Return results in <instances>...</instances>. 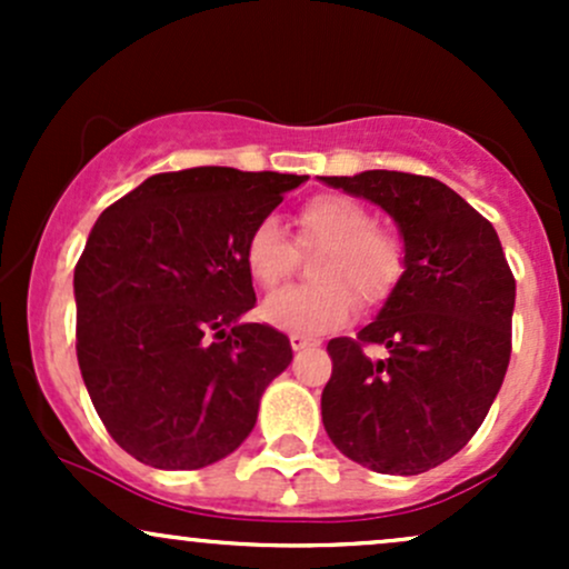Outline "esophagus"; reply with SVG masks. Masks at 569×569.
<instances>
[{
  "label": "esophagus",
  "instance_id": "1",
  "mask_svg": "<svg viewBox=\"0 0 569 569\" xmlns=\"http://www.w3.org/2000/svg\"><path fill=\"white\" fill-rule=\"evenodd\" d=\"M316 339H310V337H302V335H293L291 337V348L293 350H305V348H316Z\"/></svg>",
  "mask_w": 569,
  "mask_h": 569
}]
</instances>
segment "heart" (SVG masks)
I'll return each mask as SVG.
<instances>
[{"mask_svg":"<svg viewBox=\"0 0 569 569\" xmlns=\"http://www.w3.org/2000/svg\"><path fill=\"white\" fill-rule=\"evenodd\" d=\"M297 246L276 219H262L246 238V267L262 289H276L297 270L302 253L312 262V286L276 291L262 307L267 323L291 335L316 337L345 326L356 312L375 310L393 293L403 272L401 238L371 221L369 208L348 194L326 192L305 200L297 217Z\"/></svg>","mask_w":569,"mask_h":569,"instance_id":"heart-1","label":"heart"}]
</instances>
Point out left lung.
<instances>
[{
    "label": "left lung",
    "mask_w": 569,
    "mask_h": 569,
    "mask_svg": "<svg viewBox=\"0 0 569 569\" xmlns=\"http://www.w3.org/2000/svg\"><path fill=\"white\" fill-rule=\"evenodd\" d=\"M382 206L403 234V276L356 339L326 345L323 428L377 473L415 476L460 452L511 361L516 280L498 232L439 179L401 171L321 176ZM386 356L371 359L368 348Z\"/></svg>",
    "instance_id": "left-lung-1"
}]
</instances>
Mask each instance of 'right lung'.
Listing matches in <instances>:
<instances>
[{"instance_id":"obj_1","label":"right lung","mask_w":569,"mask_h":569,"mask_svg":"<svg viewBox=\"0 0 569 569\" xmlns=\"http://www.w3.org/2000/svg\"><path fill=\"white\" fill-rule=\"evenodd\" d=\"M307 176L202 166L158 173L98 217L74 267L77 361L109 436L143 466L194 471L257 426L291 363L257 305L246 238Z\"/></svg>"}]
</instances>
